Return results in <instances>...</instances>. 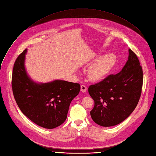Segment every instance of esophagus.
I'll return each mask as SVG.
<instances>
[{
	"mask_svg": "<svg viewBox=\"0 0 156 156\" xmlns=\"http://www.w3.org/2000/svg\"><path fill=\"white\" fill-rule=\"evenodd\" d=\"M87 90V87L85 85H81V91L82 92H86Z\"/></svg>",
	"mask_w": 156,
	"mask_h": 156,
	"instance_id": "34e87169",
	"label": "esophagus"
}]
</instances>
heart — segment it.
I'll use <instances>...</instances> for the list:
<instances>
[{"instance_id":"obj_1","label":"heart","mask_w":156,"mask_h":156,"mask_svg":"<svg viewBox=\"0 0 156 156\" xmlns=\"http://www.w3.org/2000/svg\"><path fill=\"white\" fill-rule=\"evenodd\" d=\"M116 57L112 53L100 56L90 65L88 70V78L92 81H100L105 78L114 69Z\"/></svg>"}]
</instances>
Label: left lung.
Instances as JSON below:
<instances>
[{
    "label": "left lung",
    "mask_w": 156,
    "mask_h": 156,
    "mask_svg": "<svg viewBox=\"0 0 156 156\" xmlns=\"http://www.w3.org/2000/svg\"><path fill=\"white\" fill-rule=\"evenodd\" d=\"M128 52V58L119 73L108 75L88 88V93L94 101L90 116L101 126L120 124L138 104L143 82V69L134 52L130 49Z\"/></svg>",
    "instance_id": "left-lung-1"
}]
</instances>
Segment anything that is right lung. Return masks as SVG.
I'll list each match as a JSON object with an SVG mask.
<instances>
[{
	"mask_svg": "<svg viewBox=\"0 0 156 156\" xmlns=\"http://www.w3.org/2000/svg\"><path fill=\"white\" fill-rule=\"evenodd\" d=\"M26 49L13 66L12 90L21 112L36 124L53 129L67 119L69 107L78 95L80 84L56 79L41 83L34 81L25 68Z\"/></svg>",
	"mask_w": 156,
	"mask_h": 156,
	"instance_id": "obj_1",
	"label": "right lung"
}]
</instances>
